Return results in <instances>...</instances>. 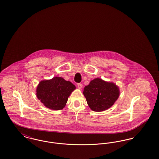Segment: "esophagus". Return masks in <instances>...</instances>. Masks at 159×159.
Masks as SVG:
<instances>
[{
	"label": "esophagus",
	"mask_w": 159,
	"mask_h": 159,
	"mask_svg": "<svg viewBox=\"0 0 159 159\" xmlns=\"http://www.w3.org/2000/svg\"><path fill=\"white\" fill-rule=\"evenodd\" d=\"M77 87L79 89H82V84L81 83H78L77 84Z\"/></svg>",
	"instance_id": "34e87169"
}]
</instances>
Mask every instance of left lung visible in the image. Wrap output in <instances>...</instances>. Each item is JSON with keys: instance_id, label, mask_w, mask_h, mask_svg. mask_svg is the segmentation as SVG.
Segmentation results:
<instances>
[{"instance_id": "1", "label": "left lung", "mask_w": 159, "mask_h": 159, "mask_svg": "<svg viewBox=\"0 0 159 159\" xmlns=\"http://www.w3.org/2000/svg\"><path fill=\"white\" fill-rule=\"evenodd\" d=\"M83 93L91 110L99 112L113 106L119 97L120 91L115 83L96 78L84 87Z\"/></svg>"}]
</instances>
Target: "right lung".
<instances>
[{"instance_id":"add662e5","label":"right lung","mask_w":159,"mask_h":159,"mask_svg":"<svg viewBox=\"0 0 159 159\" xmlns=\"http://www.w3.org/2000/svg\"><path fill=\"white\" fill-rule=\"evenodd\" d=\"M75 89L76 86L71 82L62 77H55L39 83L36 96L47 108L59 110L66 106L69 96Z\"/></svg>"}]
</instances>
